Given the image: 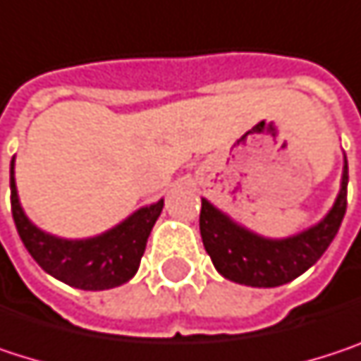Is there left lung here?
Returning <instances> with one entry per match:
<instances>
[{"mask_svg": "<svg viewBox=\"0 0 361 361\" xmlns=\"http://www.w3.org/2000/svg\"><path fill=\"white\" fill-rule=\"evenodd\" d=\"M347 181L345 157L341 190L332 209L316 226L288 238L259 236L202 198L200 236L204 251L215 269L236 284L255 288L282 286L307 271L334 240L347 211Z\"/></svg>", "mask_w": 361, "mask_h": 361, "instance_id": "1", "label": "left lung"}]
</instances>
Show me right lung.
<instances>
[{
    "mask_svg": "<svg viewBox=\"0 0 361 361\" xmlns=\"http://www.w3.org/2000/svg\"><path fill=\"white\" fill-rule=\"evenodd\" d=\"M12 217L18 236L43 271L81 290H106L129 282L146 251L148 236L163 211L165 200L142 207L127 219L92 238H60L43 232L20 207L14 159L10 163Z\"/></svg>",
    "mask_w": 361,
    "mask_h": 361,
    "instance_id": "right-lung-1",
    "label": "right lung"
}]
</instances>
